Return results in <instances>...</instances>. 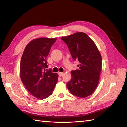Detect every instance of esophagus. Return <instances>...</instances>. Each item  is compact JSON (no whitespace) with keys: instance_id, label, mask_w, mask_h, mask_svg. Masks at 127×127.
<instances>
[{"instance_id":"esophagus-1","label":"esophagus","mask_w":127,"mask_h":127,"mask_svg":"<svg viewBox=\"0 0 127 127\" xmlns=\"http://www.w3.org/2000/svg\"><path fill=\"white\" fill-rule=\"evenodd\" d=\"M58 75L60 76V77H62L64 75V73L63 72H58Z\"/></svg>"}]
</instances>
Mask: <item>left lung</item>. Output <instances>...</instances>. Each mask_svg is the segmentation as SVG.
<instances>
[{"mask_svg": "<svg viewBox=\"0 0 127 127\" xmlns=\"http://www.w3.org/2000/svg\"><path fill=\"white\" fill-rule=\"evenodd\" d=\"M66 44L79 69L71 71L72 78L67 83L72 95L85 98L92 94L99 83L102 56L96 44L87 34L78 32L61 38Z\"/></svg>", "mask_w": 127, "mask_h": 127, "instance_id": "8db88e82", "label": "left lung"}]
</instances>
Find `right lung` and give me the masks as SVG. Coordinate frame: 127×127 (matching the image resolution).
<instances>
[{"instance_id": "1", "label": "right lung", "mask_w": 127, "mask_h": 127, "mask_svg": "<svg viewBox=\"0 0 127 127\" xmlns=\"http://www.w3.org/2000/svg\"><path fill=\"white\" fill-rule=\"evenodd\" d=\"M56 38H39L29 42L23 52L20 63V76L26 89L37 99L51 95L58 81V74L48 67L46 57Z\"/></svg>"}]
</instances>
